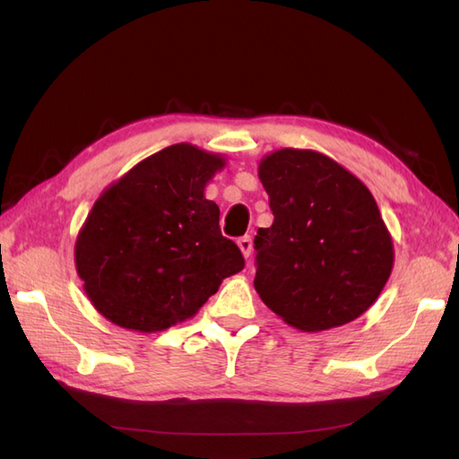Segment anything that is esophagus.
<instances>
[{"label": "esophagus", "instance_id": "1", "mask_svg": "<svg viewBox=\"0 0 459 459\" xmlns=\"http://www.w3.org/2000/svg\"><path fill=\"white\" fill-rule=\"evenodd\" d=\"M238 248L242 255H245V258H248L252 255V238L247 235V237H240L238 238Z\"/></svg>", "mask_w": 459, "mask_h": 459}]
</instances>
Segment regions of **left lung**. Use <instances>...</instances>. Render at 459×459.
Listing matches in <instances>:
<instances>
[{
    "mask_svg": "<svg viewBox=\"0 0 459 459\" xmlns=\"http://www.w3.org/2000/svg\"><path fill=\"white\" fill-rule=\"evenodd\" d=\"M258 178L274 214L255 238L260 299L307 333L363 316L394 266L393 237L367 185L327 155L294 148L262 158Z\"/></svg>",
    "mask_w": 459,
    "mask_h": 459,
    "instance_id": "left-lung-1",
    "label": "left lung"
}]
</instances>
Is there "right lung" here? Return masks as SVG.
<instances>
[{
  "instance_id": "1",
  "label": "right lung",
  "mask_w": 459,
  "mask_h": 459,
  "mask_svg": "<svg viewBox=\"0 0 459 459\" xmlns=\"http://www.w3.org/2000/svg\"><path fill=\"white\" fill-rule=\"evenodd\" d=\"M227 160L173 143L106 187L76 237L74 264L99 314L155 333L193 317L245 268L204 187Z\"/></svg>"
}]
</instances>
